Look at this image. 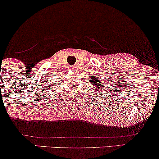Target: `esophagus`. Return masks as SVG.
<instances>
[{
    "label": "esophagus",
    "mask_w": 159,
    "mask_h": 159,
    "mask_svg": "<svg viewBox=\"0 0 159 159\" xmlns=\"http://www.w3.org/2000/svg\"><path fill=\"white\" fill-rule=\"evenodd\" d=\"M72 69H73V70H74L75 67H74V66H73V67H72Z\"/></svg>",
    "instance_id": "34e87169"
}]
</instances>
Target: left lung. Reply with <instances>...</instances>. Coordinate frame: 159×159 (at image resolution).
I'll use <instances>...</instances> for the list:
<instances>
[{"label": "left lung", "mask_w": 159, "mask_h": 159, "mask_svg": "<svg viewBox=\"0 0 159 159\" xmlns=\"http://www.w3.org/2000/svg\"><path fill=\"white\" fill-rule=\"evenodd\" d=\"M96 76H97V75H96ZM101 79H99V78H97L96 76H93V77H90L89 78V83H90L93 86H96V93H99V92L101 91V89H103L104 88L102 87V83H101ZM105 87H106V86H105ZM102 94V93H101Z\"/></svg>", "instance_id": "8db88e82"}]
</instances>
